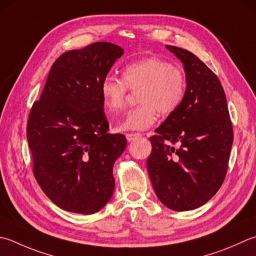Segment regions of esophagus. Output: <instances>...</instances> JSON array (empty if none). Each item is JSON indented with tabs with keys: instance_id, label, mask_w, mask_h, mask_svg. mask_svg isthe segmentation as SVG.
I'll return each mask as SVG.
<instances>
[{
	"instance_id": "esophagus-1",
	"label": "esophagus",
	"mask_w": 256,
	"mask_h": 256,
	"mask_svg": "<svg viewBox=\"0 0 256 256\" xmlns=\"http://www.w3.org/2000/svg\"><path fill=\"white\" fill-rule=\"evenodd\" d=\"M125 136H126V140L128 142H132V141H135V140L141 138L142 134L141 133H128Z\"/></svg>"
}]
</instances>
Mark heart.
<instances>
[{
  "mask_svg": "<svg viewBox=\"0 0 256 256\" xmlns=\"http://www.w3.org/2000/svg\"><path fill=\"white\" fill-rule=\"evenodd\" d=\"M123 78L106 76L101 83L104 106L118 112L126 103L130 90L138 92V106L130 110L120 123L118 131H143L156 122L162 115L174 113L181 105L186 78L178 65L160 58H145L125 66Z\"/></svg>",
  "mask_w": 256,
  "mask_h": 256,
  "instance_id": "b5f03b06",
  "label": "heart"
}]
</instances>
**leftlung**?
I'll use <instances>...</instances> for the list:
<instances>
[{
    "label": "left lung",
    "mask_w": 256,
    "mask_h": 256,
    "mask_svg": "<svg viewBox=\"0 0 256 256\" xmlns=\"http://www.w3.org/2000/svg\"><path fill=\"white\" fill-rule=\"evenodd\" d=\"M183 63L186 91L178 108L150 138L146 168L154 192L173 211L211 200L226 175L233 128L216 75L188 50L166 45Z\"/></svg>",
    "instance_id": "1"
}]
</instances>
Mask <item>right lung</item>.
I'll use <instances>...</instances> for the list:
<instances>
[{
	"label": "right lung",
	"instance_id": "1",
	"mask_svg": "<svg viewBox=\"0 0 256 256\" xmlns=\"http://www.w3.org/2000/svg\"><path fill=\"white\" fill-rule=\"evenodd\" d=\"M123 53L108 42L63 53L30 111L33 174L46 196L65 211L93 214L113 195V165L126 138L108 133L101 83Z\"/></svg>",
	"mask_w": 256,
	"mask_h": 256
}]
</instances>
